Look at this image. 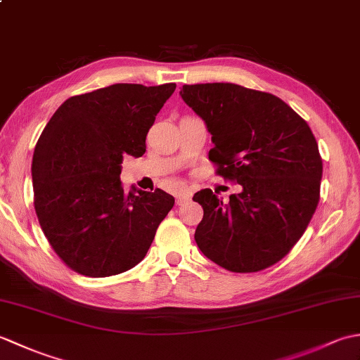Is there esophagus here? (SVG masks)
Listing matches in <instances>:
<instances>
[{
    "label": "esophagus",
    "instance_id": "1",
    "mask_svg": "<svg viewBox=\"0 0 360 360\" xmlns=\"http://www.w3.org/2000/svg\"><path fill=\"white\" fill-rule=\"evenodd\" d=\"M190 198H192V193H190L188 190H182V192L176 195V205L186 204L187 201H190Z\"/></svg>",
    "mask_w": 360,
    "mask_h": 360
}]
</instances>
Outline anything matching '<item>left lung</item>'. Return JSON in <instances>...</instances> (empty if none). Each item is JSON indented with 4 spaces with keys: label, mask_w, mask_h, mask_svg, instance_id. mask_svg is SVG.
<instances>
[{
    "label": "left lung",
    "mask_w": 360,
    "mask_h": 360,
    "mask_svg": "<svg viewBox=\"0 0 360 360\" xmlns=\"http://www.w3.org/2000/svg\"><path fill=\"white\" fill-rule=\"evenodd\" d=\"M179 96L212 134L218 174L241 186L229 202L210 188L195 193L204 210L198 248L232 272L280 262L319 204L323 167L311 128L277 96L235 83L184 85Z\"/></svg>",
    "instance_id": "1"
}]
</instances>
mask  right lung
<instances>
[{"mask_svg": "<svg viewBox=\"0 0 360 360\" xmlns=\"http://www.w3.org/2000/svg\"><path fill=\"white\" fill-rule=\"evenodd\" d=\"M176 83H116L70 97L44 127L32 158L34 205L52 249L88 277L131 269L147 254L174 198L127 193L124 156L141 158L148 129Z\"/></svg>", "mask_w": 360, "mask_h": 360, "instance_id": "add662e5", "label": "right lung"}]
</instances>
